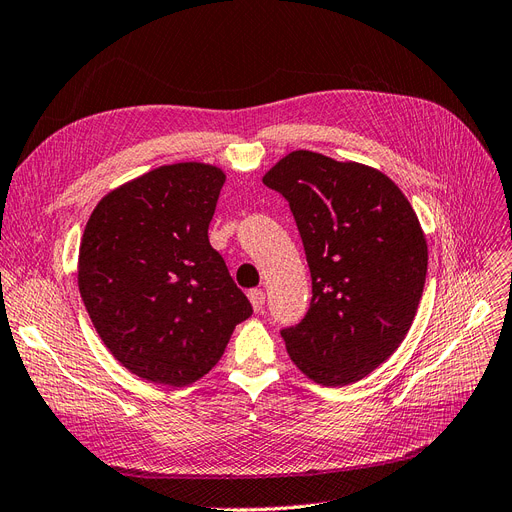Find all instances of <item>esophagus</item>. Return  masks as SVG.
<instances>
[{
    "label": "esophagus",
    "mask_w": 512,
    "mask_h": 512,
    "mask_svg": "<svg viewBox=\"0 0 512 512\" xmlns=\"http://www.w3.org/2000/svg\"><path fill=\"white\" fill-rule=\"evenodd\" d=\"M249 300H251L253 310L259 312L263 308V304H266V293H263L261 289H251L249 291Z\"/></svg>",
    "instance_id": "obj_1"
}]
</instances>
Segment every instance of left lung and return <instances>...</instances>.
<instances>
[{"label": "left lung", "mask_w": 512, "mask_h": 512, "mask_svg": "<svg viewBox=\"0 0 512 512\" xmlns=\"http://www.w3.org/2000/svg\"><path fill=\"white\" fill-rule=\"evenodd\" d=\"M263 185L289 202L312 278L306 317L280 332L287 353L317 385H351L415 321L427 274L417 212L381 170L312 151L276 161Z\"/></svg>", "instance_id": "8db88e82"}]
</instances>
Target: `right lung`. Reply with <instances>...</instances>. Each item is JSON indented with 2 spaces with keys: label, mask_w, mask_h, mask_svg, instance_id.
I'll use <instances>...</instances> for the list:
<instances>
[{
  "label": "right lung",
  "mask_w": 512,
  "mask_h": 512,
  "mask_svg": "<svg viewBox=\"0 0 512 512\" xmlns=\"http://www.w3.org/2000/svg\"><path fill=\"white\" fill-rule=\"evenodd\" d=\"M223 183L212 163H170L106 193L87 221L82 302L106 349L142 381H200L251 317V302L208 240Z\"/></svg>",
  "instance_id": "1"
}]
</instances>
